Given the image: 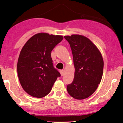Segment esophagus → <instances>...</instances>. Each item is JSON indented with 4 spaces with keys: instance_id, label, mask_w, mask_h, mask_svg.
I'll use <instances>...</instances> for the list:
<instances>
[{
    "instance_id": "esophagus-1",
    "label": "esophagus",
    "mask_w": 123,
    "mask_h": 123,
    "mask_svg": "<svg viewBox=\"0 0 123 123\" xmlns=\"http://www.w3.org/2000/svg\"><path fill=\"white\" fill-rule=\"evenodd\" d=\"M60 73H61V76H63V74H64V70H60Z\"/></svg>"
}]
</instances>
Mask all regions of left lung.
<instances>
[{"instance_id": "1", "label": "left lung", "mask_w": 123, "mask_h": 123, "mask_svg": "<svg viewBox=\"0 0 123 123\" xmlns=\"http://www.w3.org/2000/svg\"><path fill=\"white\" fill-rule=\"evenodd\" d=\"M69 43L75 67L74 78L67 86L74 99H86L96 91L103 74L104 61L100 52L90 39L80 35L65 36Z\"/></svg>"}]
</instances>
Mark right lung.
I'll list each match as a JSON object with an SVG mask.
<instances>
[{"label": "right lung", "mask_w": 123, "mask_h": 123, "mask_svg": "<svg viewBox=\"0 0 123 123\" xmlns=\"http://www.w3.org/2000/svg\"><path fill=\"white\" fill-rule=\"evenodd\" d=\"M60 35L38 33L26 42L18 58L17 73L24 90L41 98L48 94L60 73L53 66L51 52L63 39Z\"/></svg>", "instance_id": "right-lung-1"}]
</instances>
